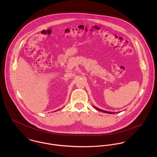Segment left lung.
Segmentation results:
<instances>
[{"mask_svg":"<svg viewBox=\"0 0 157 157\" xmlns=\"http://www.w3.org/2000/svg\"><path fill=\"white\" fill-rule=\"evenodd\" d=\"M94 108H95V109H97V110H98V111H100V112H105V113H115V112H109V111H103V110H101V109H98V108H96V107H95V106H94Z\"/></svg>","mask_w":157,"mask_h":157,"instance_id":"1","label":"left lung"}]
</instances>
